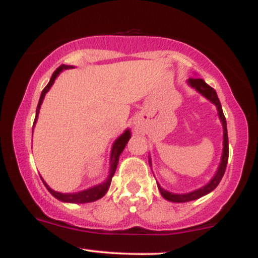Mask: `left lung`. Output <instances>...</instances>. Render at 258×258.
Wrapping results in <instances>:
<instances>
[{"label": "left lung", "mask_w": 258, "mask_h": 258, "mask_svg": "<svg viewBox=\"0 0 258 258\" xmlns=\"http://www.w3.org/2000/svg\"><path fill=\"white\" fill-rule=\"evenodd\" d=\"M188 84L191 86V87L195 88L199 93L203 94L205 98H207L210 102H212L214 104L217 106V110H218V116H220V120L222 121V126H223V154H222V160H221V164L220 167H218L217 172L214 176V178L210 180L209 183L203 188L198 189V190L191 191V193H186V194H173L170 193V191L165 190L164 188L159 186V190L161 193L162 197L168 201H173V203H186V201H191V200H197L199 198L204 197V195L211 193L212 190L220 184L222 177H223L224 172H226V167H227V162H228V155H229V149H228V132H227V121L226 117H224L223 110H222V105L220 99H218L217 93L211 86H209L204 81L203 79L199 78H190L188 80ZM150 161V160H149ZM152 164V162H150Z\"/></svg>", "instance_id": "1"}]
</instances>
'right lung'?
I'll return each instance as SVG.
<instances>
[{"instance_id": "obj_1", "label": "right lung", "mask_w": 258, "mask_h": 258, "mask_svg": "<svg viewBox=\"0 0 258 258\" xmlns=\"http://www.w3.org/2000/svg\"><path fill=\"white\" fill-rule=\"evenodd\" d=\"M69 68H73L70 67V65H60V67L58 68L57 70H55L54 73H53L51 80H49L48 85L46 86V87L43 88L42 93H41V97H40V100H38V104H37V108H36V117H35V122H36V119H37V115H38V111H40V108H41V104H42L43 102V98H44V94L48 92L49 88H51V86L53 85V82H54V80L57 76L59 75V73L63 72L64 69H69ZM131 138V133H130V130H127L122 133V135L120 136L119 138L115 141L114 146H112V149H111V156H110V171H109V177L108 179L105 180V182H103L102 184H98L96 186H93V188H90L87 189V190H84V191H79V193H73V194H63V193H58V191H54L53 189L49 188L48 185L46 184V182L43 180V184L46 185V188L48 189V191L51 193L53 197L57 198L58 200L60 201H64V203H73V204H84V203H92V201H96L100 199V198H103L105 195L106 191H108L109 186H110V183H111V178L112 176H114L115 171H116V167H117V164H119V156L120 154L122 153V150L125 149L127 142H128V139Z\"/></svg>"}]
</instances>
